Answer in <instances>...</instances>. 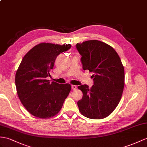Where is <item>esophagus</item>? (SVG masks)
Returning <instances> with one entry per match:
<instances>
[{"instance_id":"34e87169","label":"esophagus","mask_w":147,"mask_h":147,"mask_svg":"<svg viewBox=\"0 0 147 147\" xmlns=\"http://www.w3.org/2000/svg\"><path fill=\"white\" fill-rule=\"evenodd\" d=\"M71 89H72L73 90H76V89H77V87H76V85H71Z\"/></svg>"}]
</instances>
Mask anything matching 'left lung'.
I'll return each mask as SVG.
<instances>
[{
  "mask_svg": "<svg viewBox=\"0 0 147 147\" xmlns=\"http://www.w3.org/2000/svg\"><path fill=\"white\" fill-rule=\"evenodd\" d=\"M84 70L92 72L94 84L82 85L83 93L77 102L82 115L90 119H102L112 113L120 101L125 85L124 67L117 52L106 43L91 40L78 43Z\"/></svg>",
  "mask_w": 147,
  "mask_h": 147,
  "instance_id": "obj_1",
  "label": "left lung"
}]
</instances>
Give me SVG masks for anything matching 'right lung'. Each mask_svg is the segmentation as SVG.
Here are the masks:
<instances>
[{
  "mask_svg": "<svg viewBox=\"0 0 147 147\" xmlns=\"http://www.w3.org/2000/svg\"><path fill=\"white\" fill-rule=\"evenodd\" d=\"M70 47V44L40 43L30 49L20 62L15 78L17 93L24 107L34 117L50 119L61 110L71 85L50 83L46 78L51 76L57 57Z\"/></svg>",
  "mask_w": 147,
  "mask_h": 147,
  "instance_id": "obj_1",
  "label": "right lung"
}]
</instances>
